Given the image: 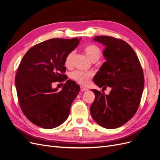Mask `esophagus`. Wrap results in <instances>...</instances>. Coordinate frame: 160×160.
Wrapping results in <instances>:
<instances>
[{
    "mask_svg": "<svg viewBox=\"0 0 160 160\" xmlns=\"http://www.w3.org/2000/svg\"><path fill=\"white\" fill-rule=\"evenodd\" d=\"M80 88H81V90L82 91H86V90H88V89L87 88H86V87H84V86H81L80 87Z\"/></svg>",
    "mask_w": 160,
    "mask_h": 160,
    "instance_id": "34e87169",
    "label": "esophagus"
}]
</instances>
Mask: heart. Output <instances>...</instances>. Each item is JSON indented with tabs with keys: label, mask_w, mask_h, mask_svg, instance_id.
Segmentation results:
<instances>
[{
	"label": "heart",
	"mask_w": 160,
	"mask_h": 160,
	"mask_svg": "<svg viewBox=\"0 0 160 160\" xmlns=\"http://www.w3.org/2000/svg\"><path fill=\"white\" fill-rule=\"evenodd\" d=\"M84 51L88 58L94 62L98 60L101 56L100 49L94 44L87 45L84 48ZM74 56V53L70 52L66 56L64 60V66L66 67H70L72 64V60ZM92 76L91 73L84 72L82 71H74V72L71 74V78L78 83L85 85L89 82V80Z\"/></svg>",
	"instance_id": "obj_1"
}]
</instances>
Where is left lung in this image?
I'll list each match as a JSON object with an SVG mask.
<instances>
[{
	"instance_id": "1",
	"label": "left lung",
	"mask_w": 160,
	"mask_h": 160,
	"mask_svg": "<svg viewBox=\"0 0 160 160\" xmlns=\"http://www.w3.org/2000/svg\"><path fill=\"white\" fill-rule=\"evenodd\" d=\"M93 40L105 46L103 55L106 59L94 82L100 88L108 86L112 90L108 95L91 90L95 100L90 114L100 126L117 128L135 115L140 105L144 87L143 70L134 50L125 41L108 36H97Z\"/></svg>"
}]
</instances>
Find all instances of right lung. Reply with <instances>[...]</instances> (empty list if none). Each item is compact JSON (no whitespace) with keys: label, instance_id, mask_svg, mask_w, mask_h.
Returning <instances> with one entry per match:
<instances>
[{"label":"right lung","instance_id":"add662e5","mask_svg":"<svg viewBox=\"0 0 160 160\" xmlns=\"http://www.w3.org/2000/svg\"><path fill=\"white\" fill-rule=\"evenodd\" d=\"M80 40H46L29 49L22 59L15 77V86L23 114L34 125L52 129L68 118L80 87L68 80L58 91L52 84L66 80L63 74L66 70L65 58Z\"/></svg>","mask_w":160,"mask_h":160}]
</instances>
